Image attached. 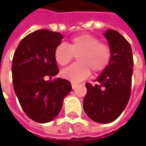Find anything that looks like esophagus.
<instances>
[{
  "label": "esophagus",
  "mask_w": 146,
  "mask_h": 146,
  "mask_svg": "<svg viewBox=\"0 0 146 146\" xmlns=\"http://www.w3.org/2000/svg\"><path fill=\"white\" fill-rule=\"evenodd\" d=\"M76 84H75V83H71V86H72V88L74 89L75 88V87H76Z\"/></svg>",
  "instance_id": "obj_1"
}]
</instances>
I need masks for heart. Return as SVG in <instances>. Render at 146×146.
Returning <instances> with one entry per match:
<instances>
[{"instance_id":"b5f03b06","label":"heart","mask_w":146,"mask_h":146,"mask_svg":"<svg viewBox=\"0 0 146 146\" xmlns=\"http://www.w3.org/2000/svg\"><path fill=\"white\" fill-rule=\"evenodd\" d=\"M54 59L58 65H68L75 57L78 62L62 71V76L77 83L88 78L91 71L98 74L106 70L112 58L110 46L100 42L92 34H83L71 38L67 45L59 44L54 49Z\"/></svg>"}]
</instances>
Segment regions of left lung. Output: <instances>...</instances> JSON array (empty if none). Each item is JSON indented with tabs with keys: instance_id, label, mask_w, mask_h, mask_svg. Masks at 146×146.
<instances>
[{
	"instance_id": "left-lung-1",
	"label": "left lung",
	"mask_w": 146,
	"mask_h": 146,
	"mask_svg": "<svg viewBox=\"0 0 146 146\" xmlns=\"http://www.w3.org/2000/svg\"><path fill=\"white\" fill-rule=\"evenodd\" d=\"M112 51L106 70L95 81L86 84L84 109L92 121L106 124L115 121L125 108L132 88L133 58L129 42L119 32L108 30L104 34Z\"/></svg>"
}]
</instances>
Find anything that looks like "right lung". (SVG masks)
<instances>
[{"mask_svg":"<svg viewBox=\"0 0 146 146\" xmlns=\"http://www.w3.org/2000/svg\"><path fill=\"white\" fill-rule=\"evenodd\" d=\"M63 38L58 32L38 30L20 42L13 58V84L23 111L38 123L51 121L58 114L62 100L71 92V83L58 78L54 49Z\"/></svg>","mask_w":146,"mask_h":146,"instance_id":"obj_1","label":"right lung"}]
</instances>
